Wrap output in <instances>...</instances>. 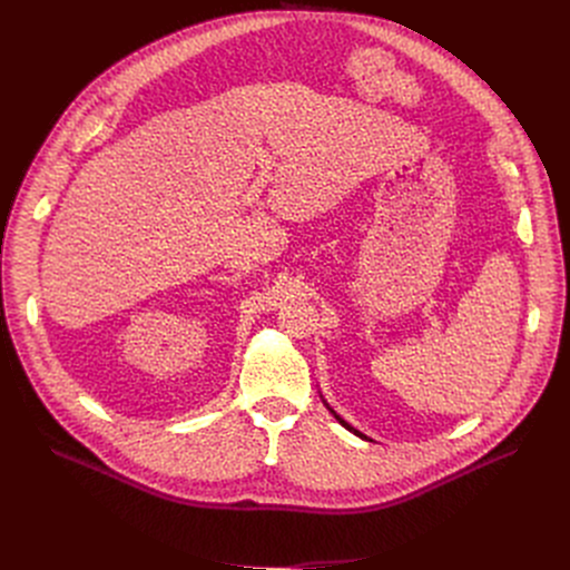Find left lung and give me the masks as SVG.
Segmentation results:
<instances>
[{
    "label": "left lung",
    "mask_w": 570,
    "mask_h": 570,
    "mask_svg": "<svg viewBox=\"0 0 570 570\" xmlns=\"http://www.w3.org/2000/svg\"><path fill=\"white\" fill-rule=\"evenodd\" d=\"M336 420H338V422H341V424H343V426H345V429H350V431H352V433H356V435H358V438H365V435H363V433H358V431H354V429H352V426H350V424H347V422H343V420H341V417H338V415H336Z\"/></svg>",
    "instance_id": "1"
}]
</instances>
